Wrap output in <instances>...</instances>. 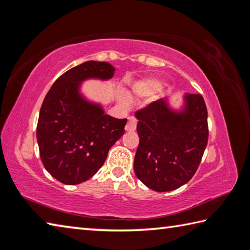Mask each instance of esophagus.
I'll return each mask as SVG.
<instances>
[{
	"label": "esophagus",
	"mask_w": 250,
	"mask_h": 250,
	"mask_svg": "<svg viewBox=\"0 0 250 250\" xmlns=\"http://www.w3.org/2000/svg\"><path fill=\"white\" fill-rule=\"evenodd\" d=\"M137 124L138 121L134 117H129L128 124L125 125V131H128V132H132V131L137 129Z\"/></svg>",
	"instance_id": "esophagus-1"
}]
</instances>
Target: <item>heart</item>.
I'll return each mask as SVG.
<instances>
[{"instance_id": "b5f03b06", "label": "heart", "mask_w": 250, "mask_h": 250, "mask_svg": "<svg viewBox=\"0 0 250 250\" xmlns=\"http://www.w3.org/2000/svg\"><path fill=\"white\" fill-rule=\"evenodd\" d=\"M161 84L156 81H152V80H143L137 82L131 88V95L134 98H145L153 95L156 92L160 87ZM120 102L122 105H126L128 104V101L125 98H121Z\"/></svg>"}]
</instances>
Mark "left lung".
I'll return each mask as SVG.
<instances>
[{
  "mask_svg": "<svg viewBox=\"0 0 250 250\" xmlns=\"http://www.w3.org/2000/svg\"><path fill=\"white\" fill-rule=\"evenodd\" d=\"M139 146L134 172L149 189L171 191L187 184L197 171L208 138V110L202 95L186 94L181 111L165 99L135 112Z\"/></svg>",
  "mask_w": 250,
  "mask_h": 250,
  "instance_id": "obj_1",
  "label": "left lung"
}]
</instances>
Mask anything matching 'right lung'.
<instances>
[{
	"label": "right lung",
	"mask_w": 250,
	"mask_h": 250,
	"mask_svg": "<svg viewBox=\"0 0 250 250\" xmlns=\"http://www.w3.org/2000/svg\"><path fill=\"white\" fill-rule=\"evenodd\" d=\"M115 67L86 61L54 82L43 99L37 124V141L44 168L65 185H78L96 174L110 147L125 133L126 119L105 115L97 104L80 93L87 79H111Z\"/></svg>",
	"instance_id": "right-lung-1"
}]
</instances>
